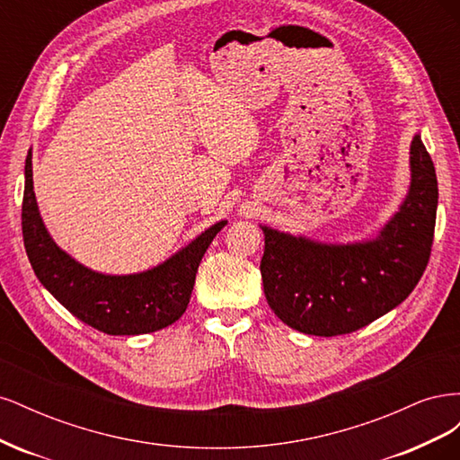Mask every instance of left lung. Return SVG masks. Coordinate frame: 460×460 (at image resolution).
<instances>
[{
    "label": "left lung",
    "mask_w": 460,
    "mask_h": 460,
    "mask_svg": "<svg viewBox=\"0 0 460 460\" xmlns=\"http://www.w3.org/2000/svg\"><path fill=\"white\" fill-rule=\"evenodd\" d=\"M411 186L378 234L326 243L262 226L261 276L274 314L309 336L363 328L409 297L429 259L438 178L420 132L411 142Z\"/></svg>",
    "instance_id": "8db88e82"
}]
</instances>
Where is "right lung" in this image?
<instances>
[{
    "instance_id": "right-lung-1",
    "label": "right lung",
    "mask_w": 460,
    "mask_h": 460,
    "mask_svg": "<svg viewBox=\"0 0 460 460\" xmlns=\"http://www.w3.org/2000/svg\"><path fill=\"white\" fill-rule=\"evenodd\" d=\"M228 220H218L169 259L134 274H103L53 242L40 217L32 149L24 163L22 238L32 269L49 294L82 323L109 336H137L171 326L184 314L199 262Z\"/></svg>"
}]
</instances>
